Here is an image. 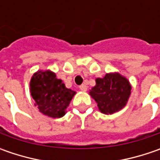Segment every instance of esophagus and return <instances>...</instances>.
<instances>
[{
  "instance_id": "34e87169",
  "label": "esophagus",
  "mask_w": 160,
  "mask_h": 160,
  "mask_svg": "<svg viewBox=\"0 0 160 160\" xmlns=\"http://www.w3.org/2000/svg\"><path fill=\"white\" fill-rule=\"evenodd\" d=\"M79 89L81 90V91H83V92H85L87 90V86L85 84H82V85L79 86Z\"/></svg>"
}]
</instances>
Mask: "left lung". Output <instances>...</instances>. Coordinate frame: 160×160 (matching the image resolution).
<instances>
[{"mask_svg": "<svg viewBox=\"0 0 160 160\" xmlns=\"http://www.w3.org/2000/svg\"><path fill=\"white\" fill-rule=\"evenodd\" d=\"M96 84L89 94L103 114H113L126 105L132 86L128 79L118 72L108 73L103 78H96Z\"/></svg>", "mask_w": 160, "mask_h": 160, "instance_id": "8db88e82", "label": "left lung"}]
</instances>
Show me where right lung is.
Wrapping results in <instances>:
<instances>
[{
	"instance_id": "add662e5",
	"label": "right lung",
	"mask_w": 160,
	"mask_h": 160,
	"mask_svg": "<svg viewBox=\"0 0 160 160\" xmlns=\"http://www.w3.org/2000/svg\"><path fill=\"white\" fill-rule=\"evenodd\" d=\"M30 92L41 113L52 118H62L67 113V108L77 93L67 88L51 70L34 73L30 80Z\"/></svg>"
}]
</instances>
